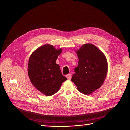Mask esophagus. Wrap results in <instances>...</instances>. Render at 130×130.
I'll use <instances>...</instances> for the list:
<instances>
[{
	"label": "esophagus",
	"instance_id": "esophagus-1",
	"mask_svg": "<svg viewBox=\"0 0 130 130\" xmlns=\"http://www.w3.org/2000/svg\"><path fill=\"white\" fill-rule=\"evenodd\" d=\"M71 75H72L71 74H69L67 75L66 77H67L68 80H70L71 79Z\"/></svg>",
	"mask_w": 130,
	"mask_h": 130
}]
</instances>
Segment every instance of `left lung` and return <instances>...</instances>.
Instances as JSON below:
<instances>
[{"label": "left lung", "mask_w": 130, "mask_h": 130, "mask_svg": "<svg viewBox=\"0 0 130 130\" xmlns=\"http://www.w3.org/2000/svg\"><path fill=\"white\" fill-rule=\"evenodd\" d=\"M78 57L71 80L80 93L90 95L103 84L107 75L108 65L104 53L93 44L83 45L75 51Z\"/></svg>", "instance_id": "obj_1"}]
</instances>
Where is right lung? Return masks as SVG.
Masks as SVG:
<instances>
[{
	"instance_id": "obj_1",
	"label": "right lung",
	"mask_w": 130,
	"mask_h": 130,
	"mask_svg": "<svg viewBox=\"0 0 130 130\" xmlns=\"http://www.w3.org/2000/svg\"><path fill=\"white\" fill-rule=\"evenodd\" d=\"M61 51V48L56 49L53 45L45 44L34 51L29 59L28 74L31 82L47 96L57 92L63 82L67 80L56 63Z\"/></svg>"
}]
</instances>
